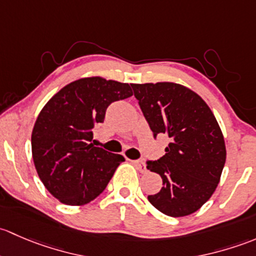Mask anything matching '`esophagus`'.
Instances as JSON below:
<instances>
[{"label": "esophagus", "instance_id": "obj_1", "mask_svg": "<svg viewBox=\"0 0 256 256\" xmlns=\"http://www.w3.org/2000/svg\"><path fill=\"white\" fill-rule=\"evenodd\" d=\"M133 164L136 165V168H138L140 172H146V164L143 162V160H134Z\"/></svg>", "mask_w": 256, "mask_h": 256}]
</instances>
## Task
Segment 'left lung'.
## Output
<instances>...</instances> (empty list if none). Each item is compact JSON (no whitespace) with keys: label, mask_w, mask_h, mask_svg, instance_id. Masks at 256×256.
<instances>
[{"label":"left lung","mask_w":256,"mask_h":256,"mask_svg":"<svg viewBox=\"0 0 256 256\" xmlns=\"http://www.w3.org/2000/svg\"><path fill=\"white\" fill-rule=\"evenodd\" d=\"M150 129L170 138L165 155L146 168L162 176V187L148 196L170 217L196 212L210 198L226 164L224 136L201 96L175 82L132 84Z\"/></svg>","instance_id":"1"}]
</instances>
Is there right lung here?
Instances as JSON below:
<instances>
[{
  "instance_id": "obj_1",
  "label": "right lung",
  "mask_w": 256,
  "mask_h": 256,
  "mask_svg": "<svg viewBox=\"0 0 256 256\" xmlns=\"http://www.w3.org/2000/svg\"><path fill=\"white\" fill-rule=\"evenodd\" d=\"M129 84L91 76L72 81L54 94L32 132V155L39 178L62 204L82 206L108 185L124 158L92 143L112 102L130 97Z\"/></svg>"
}]
</instances>
